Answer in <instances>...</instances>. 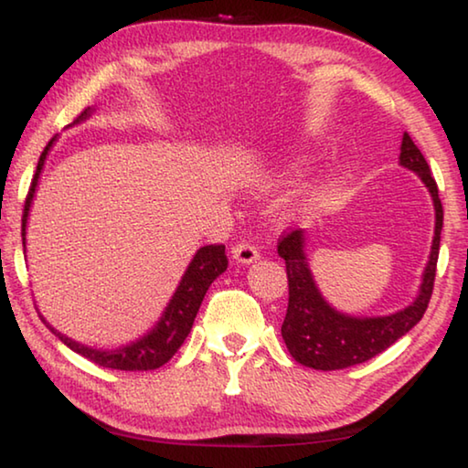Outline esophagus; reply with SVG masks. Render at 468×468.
<instances>
[{"label":"esophagus","mask_w":468,"mask_h":468,"mask_svg":"<svg viewBox=\"0 0 468 468\" xmlns=\"http://www.w3.org/2000/svg\"><path fill=\"white\" fill-rule=\"evenodd\" d=\"M233 258L237 260V262H241V264H251V262H256V260L260 258V251H258V248L253 243L239 241L233 248Z\"/></svg>","instance_id":"obj_1"}]
</instances>
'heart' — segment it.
<instances>
[{
  "label": "heart",
  "instance_id": "b5f03b06",
  "mask_svg": "<svg viewBox=\"0 0 468 468\" xmlns=\"http://www.w3.org/2000/svg\"><path fill=\"white\" fill-rule=\"evenodd\" d=\"M318 200H320V196H318V194H312V196H310V200H307V202L314 204V202H318Z\"/></svg>",
  "mask_w": 468,
  "mask_h": 468
}]
</instances>
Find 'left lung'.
<instances>
[{"label": "left lung", "mask_w": 468, "mask_h": 468, "mask_svg": "<svg viewBox=\"0 0 468 468\" xmlns=\"http://www.w3.org/2000/svg\"><path fill=\"white\" fill-rule=\"evenodd\" d=\"M400 165L415 171L423 179V184L430 187L435 206V235L421 291H419L415 303H410L402 312L384 315V318H351V315L335 312L322 299L320 291L315 289L303 253V233L284 231L281 235L279 256L287 266L289 281V305L281 335L292 359L301 366L332 371L357 366V363L376 357L400 336H405L423 318L427 305H430L440 253L443 208L430 165L409 133L402 138Z\"/></svg>", "instance_id": "obj_1"}]
</instances>
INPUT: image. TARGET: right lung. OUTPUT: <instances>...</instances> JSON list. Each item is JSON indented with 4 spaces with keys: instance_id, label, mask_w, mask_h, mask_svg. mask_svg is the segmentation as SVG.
<instances>
[{
    "instance_id": "right-lung-1",
    "label": "right lung",
    "mask_w": 468,
    "mask_h": 468,
    "mask_svg": "<svg viewBox=\"0 0 468 468\" xmlns=\"http://www.w3.org/2000/svg\"><path fill=\"white\" fill-rule=\"evenodd\" d=\"M89 117V109H84L80 115L76 117V122L86 120ZM53 140L45 146L41 158H38L35 177L30 181L28 194H27V202H25V210H22V243H25V229H27V218H28V208L30 202H33L35 196V187L38 181V173H41L43 165H45V156L49 153V148L53 144ZM229 266L227 253H225V245L223 243H215V245H204V248L197 250V253L192 260V264L187 266V271L181 279L179 287L173 295L171 303L165 310L161 322L156 324L154 330H150L146 336H142L136 343H132L128 346L117 348V351H99V348H90L84 346L76 340L63 336L61 332L51 328L49 324L41 318L47 328H49L55 336H58L63 345H68L72 351L80 353L82 357H86L92 363H97L101 367H109V369H122V371H148V369H156L167 363L173 355L177 353V348L184 345L186 336L189 335V330L194 326V318L197 310H200L202 299L206 295V291L212 284V281L217 279L218 274H223Z\"/></svg>"
}]
</instances>
